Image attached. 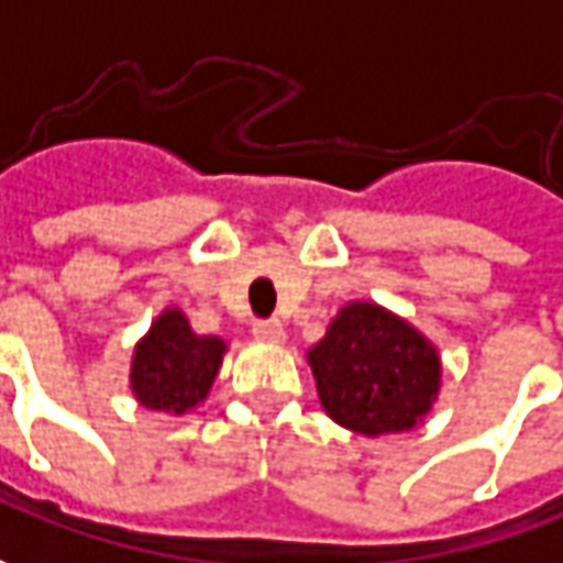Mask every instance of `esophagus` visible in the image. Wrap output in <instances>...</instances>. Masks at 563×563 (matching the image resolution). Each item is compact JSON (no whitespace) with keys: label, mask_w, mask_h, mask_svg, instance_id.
I'll return each instance as SVG.
<instances>
[{"label":"esophagus","mask_w":563,"mask_h":563,"mask_svg":"<svg viewBox=\"0 0 563 563\" xmlns=\"http://www.w3.org/2000/svg\"><path fill=\"white\" fill-rule=\"evenodd\" d=\"M252 333H255V340L262 342H283V336H286L280 320H255L252 323Z\"/></svg>","instance_id":"1"}]
</instances>
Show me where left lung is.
<instances>
[{"label": "left lung", "instance_id": "obj_1", "mask_svg": "<svg viewBox=\"0 0 563 563\" xmlns=\"http://www.w3.org/2000/svg\"><path fill=\"white\" fill-rule=\"evenodd\" d=\"M323 411L364 433H405L433 408L439 355L408 320L374 301L345 305L308 352Z\"/></svg>", "mask_w": 563, "mask_h": 563}]
</instances>
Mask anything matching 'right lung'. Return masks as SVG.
Instances as JSON below:
<instances>
[{"mask_svg":"<svg viewBox=\"0 0 563 563\" xmlns=\"http://www.w3.org/2000/svg\"><path fill=\"white\" fill-rule=\"evenodd\" d=\"M227 345L218 336L192 333L184 311L167 308L136 342L130 364V389L140 405L167 415H186L205 401L221 371Z\"/></svg>","mask_w":563,"mask_h":563,"instance_id":"right-lung-1","label":"right lung"}]
</instances>
